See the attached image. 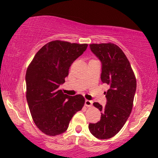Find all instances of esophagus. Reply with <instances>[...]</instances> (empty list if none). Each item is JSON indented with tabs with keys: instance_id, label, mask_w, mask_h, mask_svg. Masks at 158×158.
<instances>
[{
	"instance_id": "1",
	"label": "esophagus",
	"mask_w": 158,
	"mask_h": 158,
	"mask_svg": "<svg viewBox=\"0 0 158 158\" xmlns=\"http://www.w3.org/2000/svg\"><path fill=\"white\" fill-rule=\"evenodd\" d=\"M92 104H93V101H92L85 100V106H87V107H91Z\"/></svg>"
}]
</instances>
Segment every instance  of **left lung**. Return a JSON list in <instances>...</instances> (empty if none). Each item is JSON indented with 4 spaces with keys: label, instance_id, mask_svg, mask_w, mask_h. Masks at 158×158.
Returning <instances> with one entry per match:
<instances>
[{
    "label": "left lung",
    "instance_id": "8db88e82",
    "mask_svg": "<svg viewBox=\"0 0 158 158\" xmlns=\"http://www.w3.org/2000/svg\"><path fill=\"white\" fill-rule=\"evenodd\" d=\"M91 51L102 63L101 78L109 85L104 92L105 106L93 103L101 111V120L89 124L88 129L94 137L106 139L113 137L124 126L130 115L137 88V81L130 62L120 47L113 43L90 44Z\"/></svg>",
    "mask_w": 158,
    "mask_h": 158
}]
</instances>
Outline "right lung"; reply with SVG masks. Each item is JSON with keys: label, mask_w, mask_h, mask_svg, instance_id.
<instances>
[{"label": "right lung", "mask_w": 158, "mask_h": 158, "mask_svg": "<svg viewBox=\"0 0 158 158\" xmlns=\"http://www.w3.org/2000/svg\"><path fill=\"white\" fill-rule=\"evenodd\" d=\"M87 44L55 40L44 45L34 56L26 73V96L32 119L47 136L68 129L75 113L85 103L82 95L69 96L59 90L73 62L87 48Z\"/></svg>", "instance_id": "right-lung-1"}]
</instances>
